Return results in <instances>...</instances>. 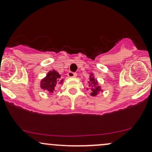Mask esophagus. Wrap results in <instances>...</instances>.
<instances>
[{"instance_id":"obj_1","label":"esophagus","mask_w":152,"mask_h":152,"mask_svg":"<svg viewBox=\"0 0 152 152\" xmlns=\"http://www.w3.org/2000/svg\"><path fill=\"white\" fill-rule=\"evenodd\" d=\"M68 76H69V77H76V76H77V74L69 71V72L68 73Z\"/></svg>"}]
</instances>
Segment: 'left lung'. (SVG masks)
I'll return each instance as SVG.
<instances>
[{"instance_id": "left-lung-1", "label": "left lung", "mask_w": 152, "mask_h": 152, "mask_svg": "<svg viewBox=\"0 0 152 152\" xmlns=\"http://www.w3.org/2000/svg\"><path fill=\"white\" fill-rule=\"evenodd\" d=\"M88 88H87V90H88V88H90V90L91 91V96H96L97 94L102 91L101 86L98 85V81L95 79L93 74H90L89 82H88Z\"/></svg>"}]
</instances>
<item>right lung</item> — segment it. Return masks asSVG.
Here are the masks:
<instances>
[{
	"label": "right lung",
	"instance_id": "1",
	"mask_svg": "<svg viewBox=\"0 0 152 152\" xmlns=\"http://www.w3.org/2000/svg\"><path fill=\"white\" fill-rule=\"evenodd\" d=\"M61 75L56 71L52 70L49 71L44 78L41 81V88L42 89L47 90L50 93H53L55 87L57 83L60 84L63 83V80L60 79Z\"/></svg>",
	"mask_w": 152,
	"mask_h": 152
}]
</instances>
